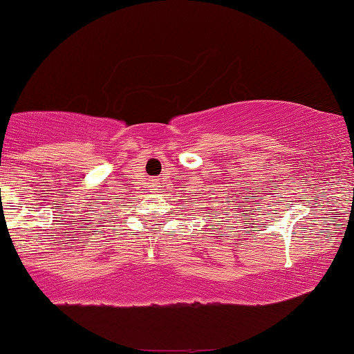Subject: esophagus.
<instances>
[{
	"label": "esophagus",
	"mask_w": 354,
	"mask_h": 354,
	"mask_svg": "<svg viewBox=\"0 0 354 354\" xmlns=\"http://www.w3.org/2000/svg\"><path fill=\"white\" fill-rule=\"evenodd\" d=\"M153 187H156V186H153Z\"/></svg>",
	"instance_id": "esophagus-1"
}]
</instances>
